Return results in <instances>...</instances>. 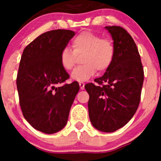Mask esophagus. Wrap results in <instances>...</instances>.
<instances>
[{
	"mask_svg": "<svg viewBox=\"0 0 161 161\" xmlns=\"http://www.w3.org/2000/svg\"><path fill=\"white\" fill-rule=\"evenodd\" d=\"M79 86H80L81 90H84L85 89V83L83 82H79Z\"/></svg>",
	"mask_w": 161,
	"mask_h": 161,
	"instance_id": "34e87169",
	"label": "esophagus"
}]
</instances>
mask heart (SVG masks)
Returning a JSON list of instances; mask_svg holds the SVG:
<instances>
[{
	"instance_id": "b5f03b06",
	"label": "heart",
	"mask_w": 161,
	"mask_h": 161,
	"mask_svg": "<svg viewBox=\"0 0 161 161\" xmlns=\"http://www.w3.org/2000/svg\"><path fill=\"white\" fill-rule=\"evenodd\" d=\"M73 50L69 47L63 48L60 53V62L66 71L72 70L82 57V65L73 71L71 77L76 81H86L94 75L97 70L106 71L113 62L115 47L111 40L102 38L101 36L92 32H82L71 41Z\"/></svg>"
}]
</instances>
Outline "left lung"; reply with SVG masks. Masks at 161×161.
Wrapping results in <instances>:
<instances>
[{
  "label": "left lung",
  "mask_w": 161,
  "mask_h": 161,
  "mask_svg": "<svg viewBox=\"0 0 161 161\" xmlns=\"http://www.w3.org/2000/svg\"><path fill=\"white\" fill-rule=\"evenodd\" d=\"M115 47L113 62L98 85L89 83V116L99 131L113 132L125 125L137 111L140 102L144 71L140 55L130 34L122 27H105Z\"/></svg>",
  "instance_id": "1"
}]
</instances>
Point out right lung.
<instances>
[{"label": "right lung", "instance_id": "right-lung-1", "mask_svg": "<svg viewBox=\"0 0 161 161\" xmlns=\"http://www.w3.org/2000/svg\"><path fill=\"white\" fill-rule=\"evenodd\" d=\"M75 34L67 30L44 32L27 45L21 57L16 84L22 114L34 129L46 134L66 125L79 90L77 82L57 86L69 78L59 57Z\"/></svg>", "mask_w": 161, "mask_h": 161}]
</instances>
